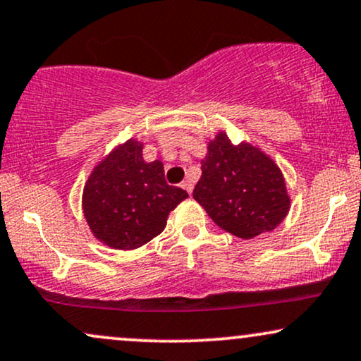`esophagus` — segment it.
<instances>
[{"instance_id":"obj_1","label":"esophagus","mask_w":361,"mask_h":361,"mask_svg":"<svg viewBox=\"0 0 361 361\" xmlns=\"http://www.w3.org/2000/svg\"><path fill=\"white\" fill-rule=\"evenodd\" d=\"M181 186H183V188L186 190V192H188L190 195H192V192H193V181L190 180V178H186V180L183 181V185H181Z\"/></svg>"}]
</instances>
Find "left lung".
<instances>
[{"label": "left lung", "mask_w": 361, "mask_h": 361, "mask_svg": "<svg viewBox=\"0 0 361 361\" xmlns=\"http://www.w3.org/2000/svg\"><path fill=\"white\" fill-rule=\"evenodd\" d=\"M193 198L220 228L245 240L274 230L290 207L274 159L250 142L233 145L224 131L208 142Z\"/></svg>", "instance_id": "1"}]
</instances>
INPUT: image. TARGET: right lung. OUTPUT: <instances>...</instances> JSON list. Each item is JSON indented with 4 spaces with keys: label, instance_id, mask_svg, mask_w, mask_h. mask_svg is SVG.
Masks as SVG:
<instances>
[{
    "label": "right lung",
    "instance_id": "right-lung-1",
    "mask_svg": "<svg viewBox=\"0 0 361 361\" xmlns=\"http://www.w3.org/2000/svg\"><path fill=\"white\" fill-rule=\"evenodd\" d=\"M185 198V190L166 183L163 163H146L142 142L128 139L92 169L82 210L97 240L117 250H133L159 235L169 212Z\"/></svg>",
    "mask_w": 361,
    "mask_h": 361
}]
</instances>
